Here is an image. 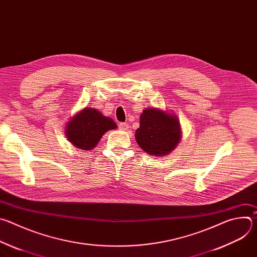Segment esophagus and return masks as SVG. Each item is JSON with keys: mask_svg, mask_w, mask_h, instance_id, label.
Masks as SVG:
<instances>
[{"mask_svg": "<svg viewBox=\"0 0 257 257\" xmlns=\"http://www.w3.org/2000/svg\"><path fill=\"white\" fill-rule=\"evenodd\" d=\"M128 128H129V126H128L127 123H120L119 124V129L122 130V131H126V130H128Z\"/></svg>", "mask_w": 257, "mask_h": 257, "instance_id": "obj_1", "label": "esophagus"}]
</instances>
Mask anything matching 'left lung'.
Wrapping results in <instances>:
<instances>
[{"label":"left lung","instance_id":"left-lung-1","mask_svg":"<svg viewBox=\"0 0 257 257\" xmlns=\"http://www.w3.org/2000/svg\"><path fill=\"white\" fill-rule=\"evenodd\" d=\"M180 137V124L175 116L157 108L144 109L135 138L146 154L166 156L176 148Z\"/></svg>","mask_w":257,"mask_h":257}]
</instances>
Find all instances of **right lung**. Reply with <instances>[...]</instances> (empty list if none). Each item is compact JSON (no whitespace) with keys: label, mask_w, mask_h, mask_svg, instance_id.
Listing matches in <instances>:
<instances>
[{"label":"right lung","mask_w":257,"mask_h":257,"mask_svg":"<svg viewBox=\"0 0 257 257\" xmlns=\"http://www.w3.org/2000/svg\"><path fill=\"white\" fill-rule=\"evenodd\" d=\"M116 127L111 118L102 116L95 108L85 107L67 124L66 135L79 150L91 151L104 132Z\"/></svg>","instance_id":"1"}]
</instances>
